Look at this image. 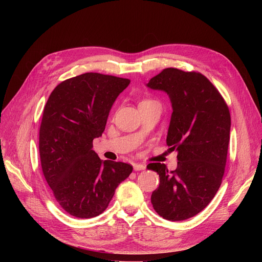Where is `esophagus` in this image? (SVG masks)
<instances>
[{
	"label": "esophagus",
	"mask_w": 262,
	"mask_h": 262,
	"mask_svg": "<svg viewBox=\"0 0 262 262\" xmlns=\"http://www.w3.org/2000/svg\"><path fill=\"white\" fill-rule=\"evenodd\" d=\"M145 168H146V166L143 163H135L134 164V170L135 171H141V170H144Z\"/></svg>",
	"instance_id": "34e87169"
}]
</instances>
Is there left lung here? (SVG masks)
<instances>
[{"label":"left lung","mask_w":262,"mask_h":262,"mask_svg":"<svg viewBox=\"0 0 262 262\" xmlns=\"http://www.w3.org/2000/svg\"><path fill=\"white\" fill-rule=\"evenodd\" d=\"M146 86L167 92L173 113L167 144L177 150V168L147 164L159 174V187L150 202L169 221H183L200 213L214 198L225 171L230 114L221 93L199 72L167 68Z\"/></svg>","instance_id":"1"}]
</instances>
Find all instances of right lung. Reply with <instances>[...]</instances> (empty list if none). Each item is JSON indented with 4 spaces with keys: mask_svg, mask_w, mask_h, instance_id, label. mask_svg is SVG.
Instances as JSON below:
<instances>
[{
    "mask_svg": "<svg viewBox=\"0 0 262 262\" xmlns=\"http://www.w3.org/2000/svg\"><path fill=\"white\" fill-rule=\"evenodd\" d=\"M129 82L84 73L61 81L45 106L39 130L41 168L55 200L73 216L101 214L133 171L128 163L101 160L92 149L113 104Z\"/></svg>",
    "mask_w": 262,
    "mask_h": 262,
    "instance_id": "obj_1",
    "label": "right lung"
}]
</instances>
